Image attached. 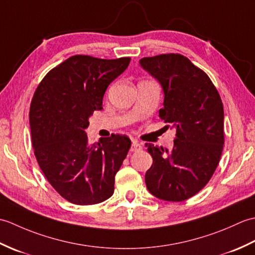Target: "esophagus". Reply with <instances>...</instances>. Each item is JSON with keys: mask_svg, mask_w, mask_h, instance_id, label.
Returning a JSON list of instances; mask_svg holds the SVG:
<instances>
[{"mask_svg": "<svg viewBox=\"0 0 255 255\" xmlns=\"http://www.w3.org/2000/svg\"><path fill=\"white\" fill-rule=\"evenodd\" d=\"M142 149V144L139 143L138 141H132V144L130 147L131 152H137V151H140Z\"/></svg>", "mask_w": 255, "mask_h": 255, "instance_id": "obj_1", "label": "esophagus"}]
</instances>
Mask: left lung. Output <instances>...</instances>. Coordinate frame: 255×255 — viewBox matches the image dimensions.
<instances>
[{
	"label": "left lung",
	"mask_w": 255,
	"mask_h": 255,
	"mask_svg": "<svg viewBox=\"0 0 255 255\" xmlns=\"http://www.w3.org/2000/svg\"><path fill=\"white\" fill-rule=\"evenodd\" d=\"M164 93L159 117L176 128L172 151L145 143L153 163L145 173L148 191L167 202L194 196L213 176L224 148V106L202 69L178 53L139 61Z\"/></svg>",
	"instance_id": "obj_1"
}]
</instances>
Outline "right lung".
<instances>
[{
    "label": "right lung",
    "mask_w": 255,
    "mask_h": 255,
    "mask_svg": "<svg viewBox=\"0 0 255 255\" xmlns=\"http://www.w3.org/2000/svg\"><path fill=\"white\" fill-rule=\"evenodd\" d=\"M130 58L77 55L50 70L31 100L29 124L38 164L50 185L75 205L104 202L131 145L112 134L90 144L85 129L101 111L105 91L127 69Z\"/></svg>",
    "instance_id": "right-lung-1"
}]
</instances>
